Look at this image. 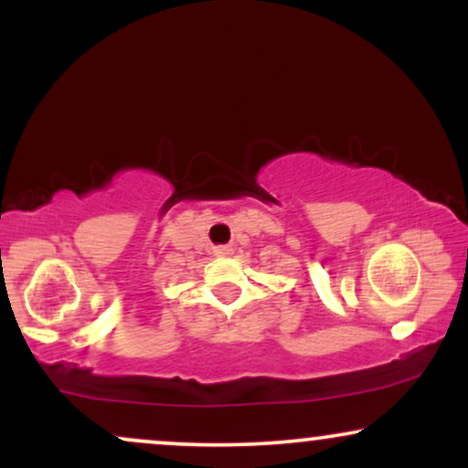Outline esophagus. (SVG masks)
I'll return each mask as SVG.
<instances>
[{
	"mask_svg": "<svg viewBox=\"0 0 468 468\" xmlns=\"http://www.w3.org/2000/svg\"><path fill=\"white\" fill-rule=\"evenodd\" d=\"M213 252H216L218 257H229L230 252H233V249H230V246H216V249H213Z\"/></svg>",
	"mask_w": 468,
	"mask_h": 468,
	"instance_id": "esophagus-1",
	"label": "esophagus"
}]
</instances>
